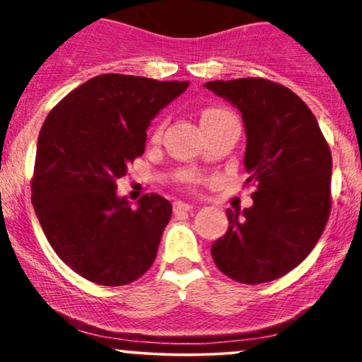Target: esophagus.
I'll return each instance as SVG.
<instances>
[{
	"instance_id": "34e87169",
	"label": "esophagus",
	"mask_w": 362,
	"mask_h": 362,
	"mask_svg": "<svg viewBox=\"0 0 362 362\" xmlns=\"http://www.w3.org/2000/svg\"><path fill=\"white\" fill-rule=\"evenodd\" d=\"M192 209V206L187 204V202H173V213L175 214H180V213H187V211Z\"/></svg>"
}]
</instances>
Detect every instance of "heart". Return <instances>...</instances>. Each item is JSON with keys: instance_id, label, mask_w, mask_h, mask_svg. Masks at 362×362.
Masks as SVG:
<instances>
[{"instance_id": "obj_1", "label": "heart", "mask_w": 362, "mask_h": 362, "mask_svg": "<svg viewBox=\"0 0 362 362\" xmlns=\"http://www.w3.org/2000/svg\"><path fill=\"white\" fill-rule=\"evenodd\" d=\"M202 126H207V124H214V122H219V120H224V119H235V115L231 114L230 110L226 109H218V107H214V109H207L202 112ZM163 127L165 124L160 122L158 126L155 127V131H153V139H160L161 132H163ZM182 184H185L187 187L190 185H195L199 180H201V177L197 175V173L194 172H184L180 177Z\"/></svg>"}]
</instances>
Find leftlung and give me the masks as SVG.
Listing matches in <instances>:
<instances>
[{
    "label": "left lung",
    "mask_w": 362,
    "mask_h": 362,
    "mask_svg": "<svg viewBox=\"0 0 362 362\" xmlns=\"http://www.w3.org/2000/svg\"><path fill=\"white\" fill-rule=\"evenodd\" d=\"M206 88L242 112L247 129L245 184L253 206L226 209V235L213 243L214 264L230 279L262 284L286 276L318 243L332 209V153L294 91L265 78L209 81Z\"/></svg>",
    "instance_id": "obj_1"
}]
</instances>
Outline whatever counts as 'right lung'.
<instances>
[{"label":"right lung","instance_id":"obj_1","mask_svg":"<svg viewBox=\"0 0 362 362\" xmlns=\"http://www.w3.org/2000/svg\"><path fill=\"white\" fill-rule=\"evenodd\" d=\"M187 86L100 74L66 95L44 120L32 204L54 252L85 279L124 286L155 262L172 204L146 194L132 209L115 189L144 153L151 119Z\"/></svg>","mask_w":362,"mask_h":362}]
</instances>
